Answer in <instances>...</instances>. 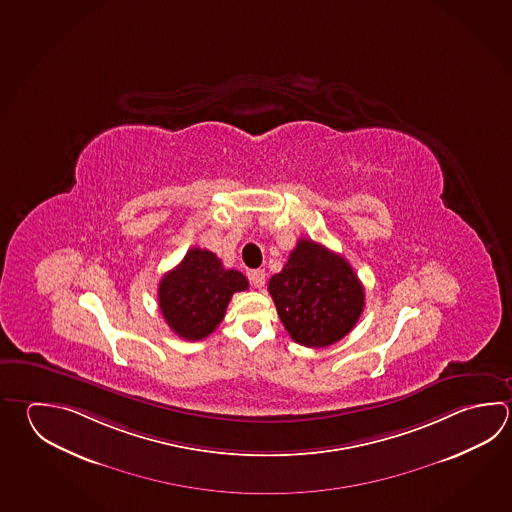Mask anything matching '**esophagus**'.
Here are the masks:
<instances>
[{
  "label": "esophagus",
  "mask_w": 512,
  "mask_h": 512,
  "mask_svg": "<svg viewBox=\"0 0 512 512\" xmlns=\"http://www.w3.org/2000/svg\"><path fill=\"white\" fill-rule=\"evenodd\" d=\"M250 280L255 288H262L264 282H266V273H264V270H253L250 273Z\"/></svg>",
  "instance_id": "obj_1"
}]
</instances>
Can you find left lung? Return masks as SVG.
<instances>
[{
  "instance_id": "left-lung-1",
  "label": "left lung",
  "mask_w": 512,
  "mask_h": 512,
  "mask_svg": "<svg viewBox=\"0 0 512 512\" xmlns=\"http://www.w3.org/2000/svg\"><path fill=\"white\" fill-rule=\"evenodd\" d=\"M290 337L306 348H326L355 328L364 286L349 262L319 242L299 239L280 273L268 282Z\"/></svg>"
}]
</instances>
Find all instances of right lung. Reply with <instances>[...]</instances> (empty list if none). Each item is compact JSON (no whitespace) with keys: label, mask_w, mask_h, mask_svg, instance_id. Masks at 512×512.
<instances>
[{"label":"right lung","mask_w":512,"mask_h":512,"mask_svg":"<svg viewBox=\"0 0 512 512\" xmlns=\"http://www.w3.org/2000/svg\"><path fill=\"white\" fill-rule=\"evenodd\" d=\"M248 290L241 271L226 270L212 251L192 248L159 282V309L184 340H203L224 319L233 293Z\"/></svg>","instance_id":"obj_1"}]
</instances>
